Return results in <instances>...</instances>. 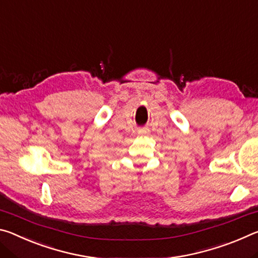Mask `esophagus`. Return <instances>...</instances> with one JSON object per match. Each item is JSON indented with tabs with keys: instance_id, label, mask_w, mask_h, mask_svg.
<instances>
[{
	"instance_id": "1",
	"label": "esophagus",
	"mask_w": 258,
	"mask_h": 258,
	"mask_svg": "<svg viewBox=\"0 0 258 258\" xmlns=\"http://www.w3.org/2000/svg\"><path fill=\"white\" fill-rule=\"evenodd\" d=\"M139 134L140 135H148L149 134V131L146 128H141V130H139Z\"/></svg>"
}]
</instances>
